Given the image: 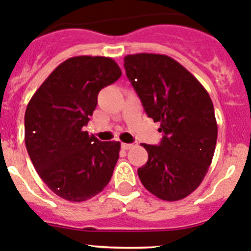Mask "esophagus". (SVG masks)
Here are the masks:
<instances>
[{
    "label": "esophagus",
    "instance_id": "1",
    "mask_svg": "<svg viewBox=\"0 0 251 251\" xmlns=\"http://www.w3.org/2000/svg\"><path fill=\"white\" fill-rule=\"evenodd\" d=\"M135 145H137V143H132V144H128V143H122V149L128 150V149H130V148L135 147Z\"/></svg>",
    "mask_w": 251,
    "mask_h": 251
}]
</instances>
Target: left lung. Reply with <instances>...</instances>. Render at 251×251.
<instances>
[{
	"label": "left lung",
	"mask_w": 251,
	"mask_h": 251,
	"mask_svg": "<svg viewBox=\"0 0 251 251\" xmlns=\"http://www.w3.org/2000/svg\"><path fill=\"white\" fill-rule=\"evenodd\" d=\"M128 78L148 117L160 122L159 145L143 144L148 161L138 176L149 192L178 201L201 185L217 144L214 107L206 88L173 58L140 52L124 58Z\"/></svg>",
	"instance_id": "8db88e82"
}]
</instances>
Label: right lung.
I'll list each match as a JSON object with an SVG mask.
<instances>
[{"label":"right lung","mask_w":251,"mask_h":251,"mask_svg":"<svg viewBox=\"0 0 251 251\" xmlns=\"http://www.w3.org/2000/svg\"><path fill=\"white\" fill-rule=\"evenodd\" d=\"M121 75L112 58L74 56L48 76L28 103L27 151L45 185L66 201H87L111 180L121 143L100 142L83 127L99 92Z\"/></svg>","instance_id":"add662e5"}]
</instances>
